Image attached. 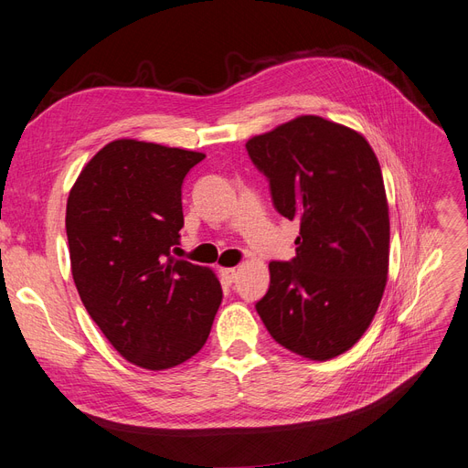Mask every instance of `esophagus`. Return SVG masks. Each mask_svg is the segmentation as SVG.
Returning a JSON list of instances; mask_svg holds the SVG:
<instances>
[{
  "label": "esophagus",
  "mask_w": 468,
  "mask_h": 468,
  "mask_svg": "<svg viewBox=\"0 0 468 468\" xmlns=\"http://www.w3.org/2000/svg\"><path fill=\"white\" fill-rule=\"evenodd\" d=\"M220 276H222V280L224 282H229V284H232L234 280H236V276H238V271L236 269H220Z\"/></svg>",
  "instance_id": "34e87169"
}]
</instances>
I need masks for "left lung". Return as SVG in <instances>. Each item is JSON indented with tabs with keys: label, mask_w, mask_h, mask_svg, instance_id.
Here are the masks:
<instances>
[{
	"label": "left lung",
	"mask_w": 468,
	"mask_h": 468,
	"mask_svg": "<svg viewBox=\"0 0 468 468\" xmlns=\"http://www.w3.org/2000/svg\"><path fill=\"white\" fill-rule=\"evenodd\" d=\"M274 209L299 220L295 257L271 261L255 303L272 338L313 361L347 351L380 305L389 217L378 159L355 130L303 115L251 138Z\"/></svg>",
	"instance_id": "1"
}]
</instances>
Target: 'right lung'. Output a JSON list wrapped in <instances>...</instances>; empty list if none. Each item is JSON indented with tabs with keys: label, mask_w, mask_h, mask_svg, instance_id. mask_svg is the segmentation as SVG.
<instances>
[{
	"label": "right lung",
	"mask_w": 468,
	"mask_h": 468,
	"mask_svg": "<svg viewBox=\"0 0 468 468\" xmlns=\"http://www.w3.org/2000/svg\"><path fill=\"white\" fill-rule=\"evenodd\" d=\"M205 155L115 140L90 159L67 199L74 284L126 361L176 367L207 342L222 290L211 269L173 257L182 182Z\"/></svg>",
	"instance_id": "add662e5"
}]
</instances>
